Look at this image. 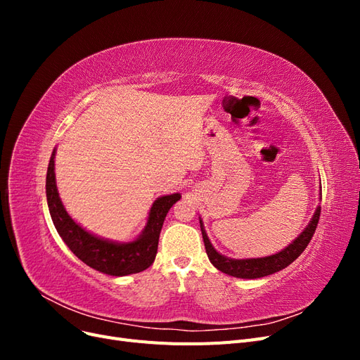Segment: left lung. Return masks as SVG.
I'll return each mask as SVG.
<instances>
[{"instance_id": "left-lung-1", "label": "left lung", "mask_w": 360, "mask_h": 360, "mask_svg": "<svg viewBox=\"0 0 360 360\" xmlns=\"http://www.w3.org/2000/svg\"><path fill=\"white\" fill-rule=\"evenodd\" d=\"M321 195V193H320ZM321 200V197H320ZM320 212L321 207L319 205L317 210H315L312 219L307 225V228L294 238V240L279 252L269 255V257H261V258H230L225 257L222 254L217 252V250L213 248L212 242L207 237V233L204 230V224L200 217V225H201V233H202V240L205 246V252L207 257H209L210 263L217 269L224 271V274L234 276V278H242V279H257V278H263L271 274H276V271L285 269L290 266L294 259H296L304 248L308 246L311 242V238L315 233V228H317L319 219H320Z\"/></svg>"}]
</instances>
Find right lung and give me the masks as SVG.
I'll return each mask as SVG.
<instances>
[{
  "label": "right lung",
  "mask_w": 360,
  "mask_h": 360,
  "mask_svg": "<svg viewBox=\"0 0 360 360\" xmlns=\"http://www.w3.org/2000/svg\"><path fill=\"white\" fill-rule=\"evenodd\" d=\"M56 153L53 148L46 174V200L52 222L63 242L82 263L106 275L127 276L148 269L158 254L163 221L181 195L177 192L159 197L151 205L144 230L132 242L108 240L86 231L64 209L56 181Z\"/></svg>",
  "instance_id": "right-lung-1"
}]
</instances>
